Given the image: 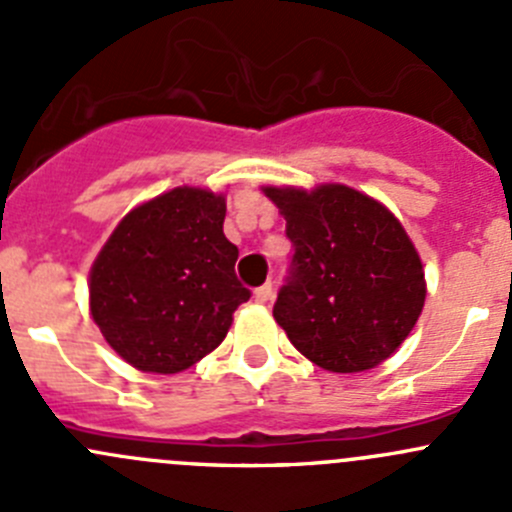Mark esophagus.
I'll use <instances>...</instances> for the list:
<instances>
[{"instance_id":"obj_1","label":"esophagus","mask_w":512,"mask_h":512,"mask_svg":"<svg viewBox=\"0 0 512 512\" xmlns=\"http://www.w3.org/2000/svg\"><path fill=\"white\" fill-rule=\"evenodd\" d=\"M270 299H272V282H265V285L255 289V302L265 304V302H270Z\"/></svg>"}]
</instances>
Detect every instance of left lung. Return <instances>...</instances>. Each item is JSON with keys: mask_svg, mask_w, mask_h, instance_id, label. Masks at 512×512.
Masks as SVG:
<instances>
[{"mask_svg": "<svg viewBox=\"0 0 512 512\" xmlns=\"http://www.w3.org/2000/svg\"><path fill=\"white\" fill-rule=\"evenodd\" d=\"M265 195L285 215L294 247L272 309L294 349L337 374L389 359L426 302L421 257L399 220L339 183Z\"/></svg>", "mask_w": 512, "mask_h": 512, "instance_id": "8db88e82", "label": "left lung"}]
</instances>
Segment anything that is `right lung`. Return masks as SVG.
Here are the masks:
<instances>
[{
  "label": "right lung",
  "mask_w": 512,
  "mask_h": 512,
  "mask_svg": "<svg viewBox=\"0 0 512 512\" xmlns=\"http://www.w3.org/2000/svg\"><path fill=\"white\" fill-rule=\"evenodd\" d=\"M225 195L173 188L133 208L91 267V317L138 371L178 374L225 339L250 299L223 232Z\"/></svg>",
  "instance_id": "add662e5"
}]
</instances>
